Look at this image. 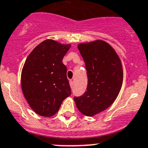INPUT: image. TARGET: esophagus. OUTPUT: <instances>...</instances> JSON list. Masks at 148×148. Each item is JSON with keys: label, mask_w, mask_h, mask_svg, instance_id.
Returning a JSON list of instances; mask_svg holds the SVG:
<instances>
[{"label": "esophagus", "mask_w": 148, "mask_h": 148, "mask_svg": "<svg viewBox=\"0 0 148 148\" xmlns=\"http://www.w3.org/2000/svg\"><path fill=\"white\" fill-rule=\"evenodd\" d=\"M70 86L71 88L73 87V81H72V80H70Z\"/></svg>", "instance_id": "1"}]
</instances>
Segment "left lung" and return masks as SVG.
Returning <instances> with one entry per match:
<instances>
[{
  "mask_svg": "<svg viewBox=\"0 0 148 148\" xmlns=\"http://www.w3.org/2000/svg\"><path fill=\"white\" fill-rule=\"evenodd\" d=\"M87 73L86 91L74 101L81 113L92 116L110 106L118 96L123 81L121 61L113 47L103 40L78 45Z\"/></svg>",
  "mask_w": 148,
  "mask_h": 148,
  "instance_id": "obj_1",
  "label": "left lung"
}]
</instances>
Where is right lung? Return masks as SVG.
Masks as SVG:
<instances>
[{
  "label": "right lung",
  "instance_id": "right-lung-1",
  "mask_svg": "<svg viewBox=\"0 0 148 148\" xmlns=\"http://www.w3.org/2000/svg\"><path fill=\"white\" fill-rule=\"evenodd\" d=\"M71 45L46 40L38 45L25 60L21 73L23 95L34 112L42 116L56 114L71 95L67 67L62 59Z\"/></svg>",
  "mask_w": 148,
  "mask_h": 148
}]
</instances>
